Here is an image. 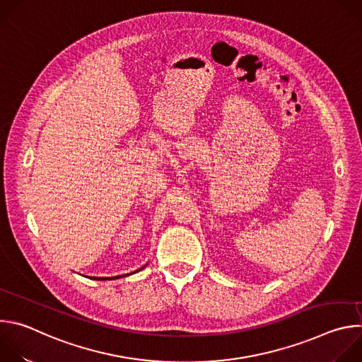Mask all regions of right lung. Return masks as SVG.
Here are the masks:
<instances>
[{
    "label": "right lung",
    "mask_w": 362,
    "mask_h": 362,
    "mask_svg": "<svg viewBox=\"0 0 362 362\" xmlns=\"http://www.w3.org/2000/svg\"><path fill=\"white\" fill-rule=\"evenodd\" d=\"M146 267V265H144ZM144 267H141L139 271H141ZM139 271H136V272H139ZM134 274V272H133ZM127 275H130V274H127ZM127 275H120V276H109V278H97V276H93L91 279H95V281H107V279H117V278H122V276H127Z\"/></svg>",
    "instance_id": "right-lung-1"
}]
</instances>
